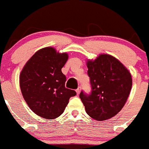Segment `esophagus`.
<instances>
[{
  "mask_svg": "<svg viewBox=\"0 0 149 149\" xmlns=\"http://www.w3.org/2000/svg\"><path fill=\"white\" fill-rule=\"evenodd\" d=\"M76 93H77V95H79V93H80V92H81V87H79L78 89H76Z\"/></svg>",
  "mask_w": 149,
  "mask_h": 149,
  "instance_id": "1",
  "label": "esophagus"
}]
</instances>
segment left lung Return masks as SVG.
Instances as JSON below:
<instances>
[{"instance_id":"obj_1","label":"left lung","mask_w":149,"mask_h":149,"mask_svg":"<svg viewBox=\"0 0 149 149\" xmlns=\"http://www.w3.org/2000/svg\"><path fill=\"white\" fill-rule=\"evenodd\" d=\"M90 93L79 95L87 115L97 120L112 118L123 107L132 85L131 73L116 58L101 54L87 63Z\"/></svg>"}]
</instances>
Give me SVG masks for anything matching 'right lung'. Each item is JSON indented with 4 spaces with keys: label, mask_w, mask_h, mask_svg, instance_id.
Here are the masks:
<instances>
[{
    "label": "right lung",
    "mask_w": 149,
    "mask_h": 149,
    "mask_svg": "<svg viewBox=\"0 0 149 149\" xmlns=\"http://www.w3.org/2000/svg\"><path fill=\"white\" fill-rule=\"evenodd\" d=\"M68 55L59 54L54 48L39 50L22 70L20 86L25 101L39 116L54 119L63 113L75 90L65 87L66 76L62 68Z\"/></svg>",
    "instance_id": "obj_1"
}]
</instances>
